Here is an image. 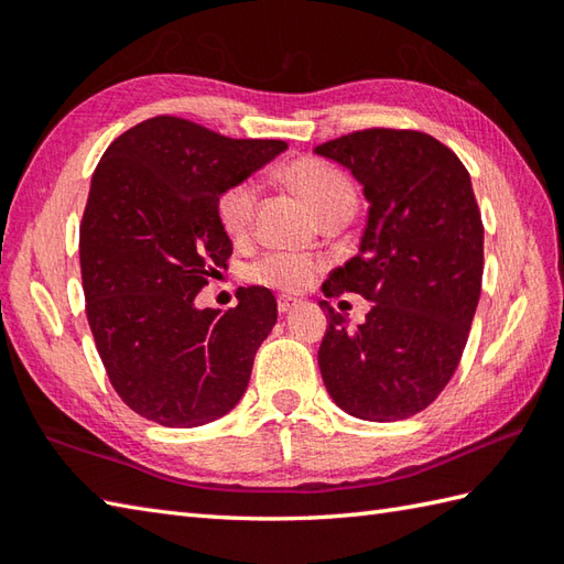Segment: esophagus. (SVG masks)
Wrapping results in <instances>:
<instances>
[{
  "instance_id": "esophagus-1",
  "label": "esophagus",
  "mask_w": 564,
  "mask_h": 564,
  "mask_svg": "<svg viewBox=\"0 0 564 564\" xmlns=\"http://www.w3.org/2000/svg\"><path fill=\"white\" fill-rule=\"evenodd\" d=\"M297 305V301H295V297H279V313L281 315H285V313H291V310Z\"/></svg>"
}]
</instances>
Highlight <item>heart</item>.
<instances>
[{
    "label": "heart",
    "instance_id": "obj_1",
    "mask_svg": "<svg viewBox=\"0 0 564 564\" xmlns=\"http://www.w3.org/2000/svg\"><path fill=\"white\" fill-rule=\"evenodd\" d=\"M283 182H289L301 194L322 223L339 215H351L356 208V191L337 164L319 158H297L281 170ZM257 210V184L242 178L220 191L215 200V213L223 230L232 239H242L251 230ZM322 263L313 257L293 254V251H269L247 267V279L251 283L267 285L273 291L297 293L315 281Z\"/></svg>",
    "mask_w": 564,
    "mask_h": 564
}]
</instances>
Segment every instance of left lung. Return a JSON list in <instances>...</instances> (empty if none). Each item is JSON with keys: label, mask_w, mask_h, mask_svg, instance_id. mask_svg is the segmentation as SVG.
Instances as JSON below:
<instances>
[{"label": "left lung", "mask_w": 564, "mask_h": 564, "mask_svg": "<svg viewBox=\"0 0 564 564\" xmlns=\"http://www.w3.org/2000/svg\"><path fill=\"white\" fill-rule=\"evenodd\" d=\"M364 186L368 223L358 254L322 285L327 297L373 303L364 325L327 301L319 344L327 392L366 422L426 410L460 364L482 291L485 227L458 154L419 130L368 128L322 142Z\"/></svg>", "instance_id": "obj_1"}]
</instances>
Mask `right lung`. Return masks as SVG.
I'll use <instances>...</instances> for the list:
<instances>
[{
  "label": "right lung",
  "instance_id": "1",
  "mask_svg": "<svg viewBox=\"0 0 564 564\" xmlns=\"http://www.w3.org/2000/svg\"><path fill=\"white\" fill-rule=\"evenodd\" d=\"M285 148L154 116L94 170L79 225L87 319L118 398L150 422L203 426L242 400L275 297L249 285L227 313L194 301L232 254L215 213L220 191Z\"/></svg>",
  "mask_w": 564,
  "mask_h": 564
}]
</instances>
